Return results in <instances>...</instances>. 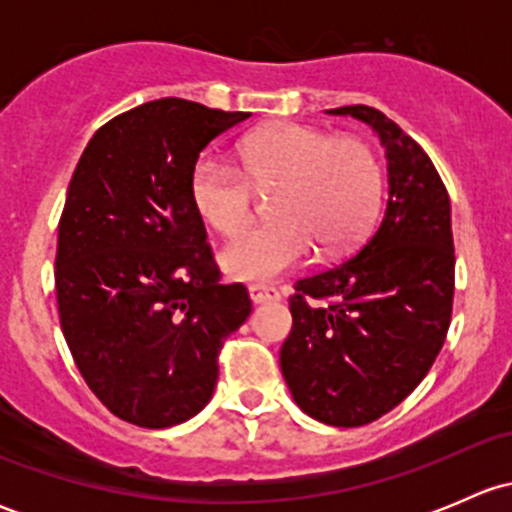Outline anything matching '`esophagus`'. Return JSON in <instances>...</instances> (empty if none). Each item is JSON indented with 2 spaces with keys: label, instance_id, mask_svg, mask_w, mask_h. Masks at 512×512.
<instances>
[{
  "label": "esophagus",
  "instance_id": "34e87169",
  "mask_svg": "<svg viewBox=\"0 0 512 512\" xmlns=\"http://www.w3.org/2000/svg\"><path fill=\"white\" fill-rule=\"evenodd\" d=\"M250 299L255 304H265V302H277L280 299V289L272 287V285H262V282H257V285H250Z\"/></svg>",
  "mask_w": 512,
  "mask_h": 512
}]
</instances>
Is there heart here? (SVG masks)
<instances>
[{
    "mask_svg": "<svg viewBox=\"0 0 512 512\" xmlns=\"http://www.w3.org/2000/svg\"><path fill=\"white\" fill-rule=\"evenodd\" d=\"M240 170L205 156L190 173V203L205 225L232 235L252 215V185L275 188L277 218L252 225L223 247V267L267 280L317 250L334 255L361 240L381 198V165L366 141L332 138L302 123H272L237 148Z\"/></svg>",
    "mask_w": 512,
    "mask_h": 512,
    "instance_id": "b5f03b06",
    "label": "heart"
}]
</instances>
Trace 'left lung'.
Segmentation results:
<instances>
[{
	"instance_id": "obj_1",
	"label": "left lung",
	"mask_w": 512,
	"mask_h": 512,
	"mask_svg": "<svg viewBox=\"0 0 512 512\" xmlns=\"http://www.w3.org/2000/svg\"><path fill=\"white\" fill-rule=\"evenodd\" d=\"M327 113L379 136L389 198L354 257L294 285L280 366L304 414L354 428L399 406L436 361L451 324L456 257L451 200L426 151L371 106ZM312 298L330 304L309 305Z\"/></svg>"
}]
</instances>
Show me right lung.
<instances>
[{"instance_id":"obj_1","label":"right lung","mask_w":512,"mask_h":512,"mask_svg":"<svg viewBox=\"0 0 512 512\" xmlns=\"http://www.w3.org/2000/svg\"><path fill=\"white\" fill-rule=\"evenodd\" d=\"M250 118L158 98L101 126L71 175L56 245L61 332L111 414L168 428L205 409L223 342L250 317L220 282L190 173L210 141Z\"/></svg>"}]
</instances>
